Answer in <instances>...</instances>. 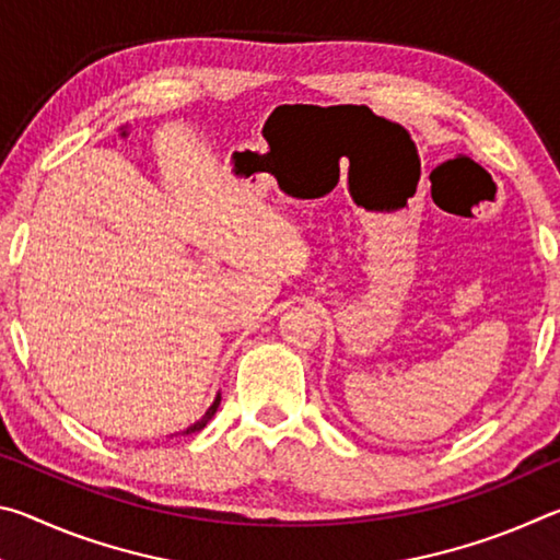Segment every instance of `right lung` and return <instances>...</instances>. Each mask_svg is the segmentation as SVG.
Masks as SVG:
<instances>
[{
  "label": "right lung",
  "instance_id": "add662e5",
  "mask_svg": "<svg viewBox=\"0 0 560 560\" xmlns=\"http://www.w3.org/2000/svg\"><path fill=\"white\" fill-rule=\"evenodd\" d=\"M220 400H222V397L220 395H217V400L212 402V407H210V410H207L205 415H202V420H197L195 424H192V428H187L183 434H192V432H200L202 428H205V424L207 422H210L212 420V417H214V412H217V407H220Z\"/></svg>",
  "mask_w": 560,
  "mask_h": 560
}]
</instances>
